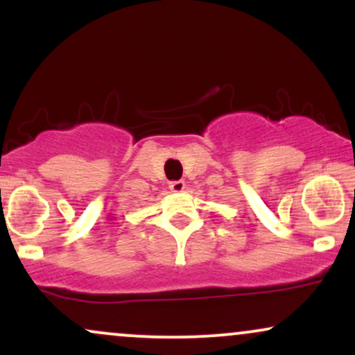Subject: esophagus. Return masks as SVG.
<instances>
[{
  "label": "esophagus",
  "mask_w": 355,
  "mask_h": 355,
  "mask_svg": "<svg viewBox=\"0 0 355 355\" xmlns=\"http://www.w3.org/2000/svg\"><path fill=\"white\" fill-rule=\"evenodd\" d=\"M170 190L172 191H182L183 189H185V182L183 180H173V182H170Z\"/></svg>",
  "instance_id": "34e87169"
}]
</instances>
